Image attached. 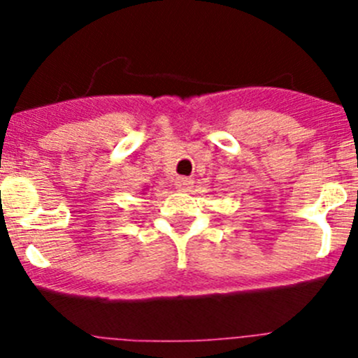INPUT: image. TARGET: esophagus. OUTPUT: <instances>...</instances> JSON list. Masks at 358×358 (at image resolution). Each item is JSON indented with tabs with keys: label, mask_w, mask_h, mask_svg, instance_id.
Returning a JSON list of instances; mask_svg holds the SVG:
<instances>
[{
	"label": "esophagus",
	"mask_w": 358,
	"mask_h": 358,
	"mask_svg": "<svg viewBox=\"0 0 358 358\" xmlns=\"http://www.w3.org/2000/svg\"><path fill=\"white\" fill-rule=\"evenodd\" d=\"M190 185H192V180L187 178V176H183V178H178V187H180V189H189Z\"/></svg>",
	"instance_id": "esophagus-1"
}]
</instances>
